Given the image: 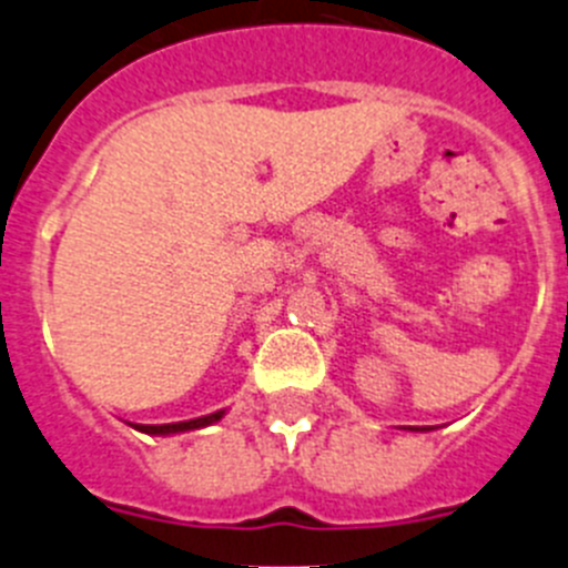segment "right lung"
Returning a JSON list of instances; mask_svg holds the SVG:
<instances>
[{
    "label": "right lung",
    "instance_id": "obj_1",
    "mask_svg": "<svg viewBox=\"0 0 568 568\" xmlns=\"http://www.w3.org/2000/svg\"><path fill=\"white\" fill-rule=\"evenodd\" d=\"M224 413H213V415H204V418H195V420H182V424H162V426H135V429H142L148 435H170V433H187V429H199V426H207L215 424V420L222 418Z\"/></svg>",
    "mask_w": 568,
    "mask_h": 568
}]
</instances>
